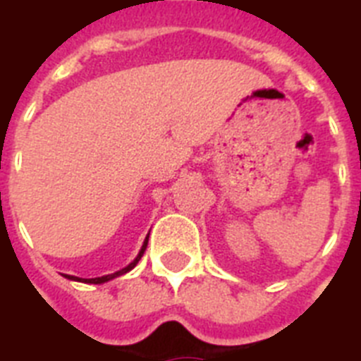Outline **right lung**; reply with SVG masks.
<instances>
[{
  "label": "right lung",
  "instance_id": "right-lung-1",
  "mask_svg": "<svg viewBox=\"0 0 361 361\" xmlns=\"http://www.w3.org/2000/svg\"><path fill=\"white\" fill-rule=\"evenodd\" d=\"M146 245H148V237H146L145 244H142L141 251H139V255H137V257H135V260H133L132 264H128V266L124 267V269H121V271H116V273H111V275L97 276V279H79V276H72V275H65V276H66V279H68V280H78V282H85V283H104V282H108V280H111V279H117V276H121V275H124V273H128V271H132L133 267L137 266V262H139V260H141V257H142V255H145V251H146Z\"/></svg>",
  "mask_w": 361,
  "mask_h": 361
}]
</instances>
